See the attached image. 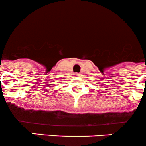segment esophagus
<instances>
[{
	"label": "esophagus",
	"instance_id": "esophagus-1",
	"mask_svg": "<svg viewBox=\"0 0 146 146\" xmlns=\"http://www.w3.org/2000/svg\"><path fill=\"white\" fill-rule=\"evenodd\" d=\"M75 76H79V74H78V73H75Z\"/></svg>",
	"mask_w": 146,
	"mask_h": 146
}]
</instances>
